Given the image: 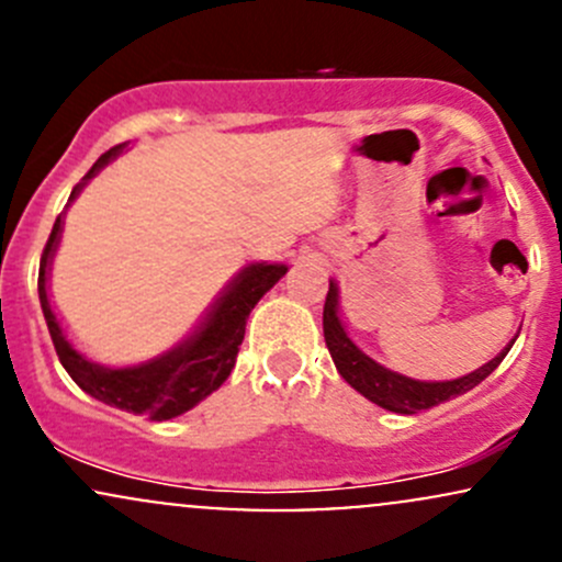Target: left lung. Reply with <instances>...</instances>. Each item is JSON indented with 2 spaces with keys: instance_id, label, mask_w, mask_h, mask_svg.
<instances>
[{
  "instance_id": "left-lung-1",
  "label": "left lung",
  "mask_w": 562,
  "mask_h": 562,
  "mask_svg": "<svg viewBox=\"0 0 562 562\" xmlns=\"http://www.w3.org/2000/svg\"><path fill=\"white\" fill-rule=\"evenodd\" d=\"M323 334H326V345L330 358H334L336 371L345 376V382H350L360 395L371 401V404L382 406V409L398 412V415H415V412L430 409V406H439L445 401L458 398V395L469 393L471 387H476L484 376L493 374L498 369L501 360L506 358V352L512 350L515 339L504 347L490 363L480 366L471 374L458 376V380L447 382H423L412 380V376L398 374V371H390L382 363H376L374 358L366 356L356 341L347 336L345 326L339 321V288L330 280L326 306H323Z\"/></svg>"
}]
</instances>
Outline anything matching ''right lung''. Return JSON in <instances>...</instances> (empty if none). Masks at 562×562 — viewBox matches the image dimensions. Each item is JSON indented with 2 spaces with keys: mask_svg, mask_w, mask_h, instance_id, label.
I'll list each match as a JSON object with an SVG mask.
<instances>
[{
  "mask_svg": "<svg viewBox=\"0 0 562 562\" xmlns=\"http://www.w3.org/2000/svg\"><path fill=\"white\" fill-rule=\"evenodd\" d=\"M126 147H110L99 161L88 169L82 182L72 188L69 202L82 191L91 177H97L104 167L117 158ZM64 212L53 223L50 239H47L43 258H40V306L50 330L53 347L67 374L78 382V387L86 390L97 401H104L115 409L132 412V415H147L150 420H172L182 412L193 409L199 401H204L212 390H217L232 374L239 352L241 339H245V323L250 317L252 306L261 301L266 291L274 288L280 277H285V263H250L234 277L226 285V291L217 296L215 304L210 306L206 317L199 323L196 330L175 350L164 356L147 360L139 366H126V369H110V366L93 363L86 356H80L72 347V341L64 334L56 312H53L50 299H47V271H50L53 252H56L58 239H61Z\"/></svg>",
  "mask_w": 562,
  "mask_h": 562,
  "instance_id": "obj_1",
  "label": "right lung"
}]
</instances>
